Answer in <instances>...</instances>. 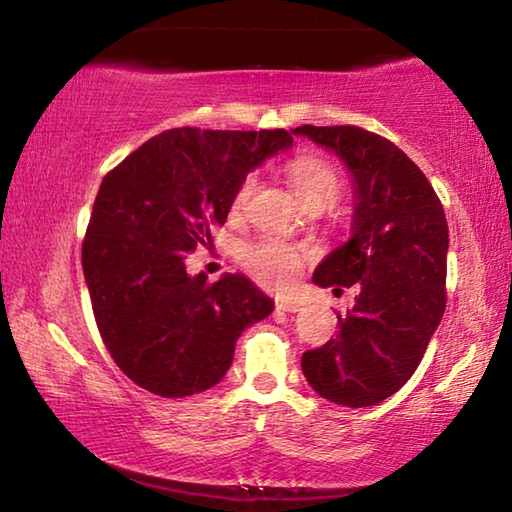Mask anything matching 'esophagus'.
<instances>
[{
	"label": "esophagus",
	"instance_id": "esophagus-1",
	"mask_svg": "<svg viewBox=\"0 0 512 512\" xmlns=\"http://www.w3.org/2000/svg\"><path fill=\"white\" fill-rule=\"evenodd\" d=\"M275 309L296 314V311H300V302H296V300H275Z\"/></svg>",
	"mask_w": 512,
	"mask_h": 512
}]
</instances>
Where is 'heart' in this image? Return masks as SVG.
Wrapping results in <instances>:
<instances>
[{
  "mask_svg": "<svg viewBox=\"0 0 512 512\" xmlns=\"http://www.w3.org/2000/svg\"><path fill=\"white\" fill-rule=\"evenodd\" d=\"M287 176L293 192L307 207L309 205H332L343 192V180L332 164L314 158V155H298L287 164ZM257 192V176L248 173L237 187L235 210H244L250 198ZM305 250L291 246L287 241L275 237H262L241 250V266L248 275L266 289L284 291L289 289L305 266Z\"/></svg>",
  "mask_w": 512,
  "mask_h": 512,
  "instance_id": "obj_1",
  "label": "heart"
}]
</instances>
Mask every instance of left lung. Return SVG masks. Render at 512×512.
<instances>
[{"label":"left lung","mask_w":512,"mask_h":512,"mask_svg":"<svg viewBox=\"0 0 512 512\" xmlns=\"http://www.w3.org/2000/svg\"><path fill=\"white\" fill-rule=\"evenodd\" d=\"M332 149L354 178L352 237L316 268L318 287L359 296L336 339L302 354L314 391L343 406H375L420 366L447 307L449 230L443 203L409 155L359 126H298ZM341 291V289H336Z\"/></svg>","instance_id":"8db88e82"}]
</instances>
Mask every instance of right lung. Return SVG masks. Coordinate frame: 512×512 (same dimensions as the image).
I'll use <instances>...</instances> for the list:
<instances>
[{"mask_svg":"<svg viewBox=\"0 0 512 512\" xmlns=\"http://www.w3.org/2000/svg\"><path fill=\"white\" fill-rule=\"evenodd\" d=\"M277 131L171 128L110 169L83 239L94 320L119 370L144 391L189 397L219 384L246 327L273 311L244 275L187 273L246 173L289 149Z\"/></svg>","mask_w":512,"mask_h":512,"instance_id":"right-lung-1","label":"right lung"}]
</instances>
